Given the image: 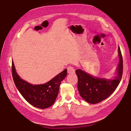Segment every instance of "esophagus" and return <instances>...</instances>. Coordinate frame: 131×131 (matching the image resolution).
I'll return each mask as SVG.
<instances>
[{
    "mask_svg": "<svg viewBox=\"0 0 131 131\" xmlns=\"http://www.w3.org/2000/svg\"><path fill=\"white\" fill-rule=\"evenodd\" d=\"M68 73L69 74H73L75 73V69L73 67H72V66H70L68 67Z\"/></svg>",
    "mask_w": 131,
    "mask_h": 131,
    "instance_id": "esophagus-1",
    "label": "esophagus"
}]
</instances>
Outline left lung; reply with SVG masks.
<instances>
[{
  "label": "left lung",
  "instance_id": "left-lung-1",
  "mask_svg": "<svg viewBox=\"0 0 131 131\" xmlns=\"http://www.w3.org/2000/svg\"><path fill=\"white\" fill-rule=\"evenodd\" d=\"M119 63L113 78L94 77L81 69L75 70L78 78V89L80 96L85 101L92 104L101 102L108 98L121 82L123 74V58L121 49L118 46Z\"/></svg>",
  "mask_w": 131,
  "mask_h": 131
}]
</instances>
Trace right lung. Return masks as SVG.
Masks as SVG:
<instances>
[{"label":"right lung","mask_w":131,"mask_h":131,"mask_svg":"<svg viewBox=\"0 0 131 131\" xmlns=\"http://www.w3.org/2000/svg\"><path fill=\"white\" fill-rule=\"evenodd\" d=\"M12 77L16 88L24 98L33 106L48 108L54 104L56 99L61 81L67 75V69L43 84H32L18 75L12 60Z\"/></svg>","instance_id":"add662e5"}]
</instances>
